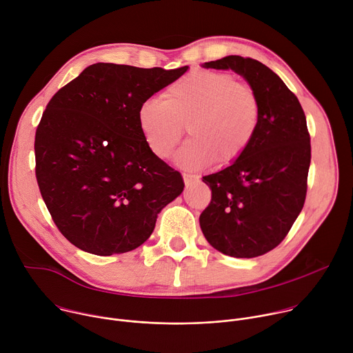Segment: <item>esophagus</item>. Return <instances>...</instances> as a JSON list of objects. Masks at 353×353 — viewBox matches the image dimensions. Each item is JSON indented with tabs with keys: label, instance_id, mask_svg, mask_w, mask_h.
<instances>
[{
	"label": "esophagus",
	"instance_id": "esophagus-1",
	"mask_svg": "<svg viewBox=\"0 0 353 353\" xmlns=\"http://www.w3.org/2000/svg\"><path fill=\"white\" fill-rule=\"evenodd\" d=\"M183 179H184V184H185V187H187V188H188L190 185H192V184L198 180L195 176L188 174V173H184V174H183Z\"/></svg>",
	"mask_w": 353,
	"mask_h": 353
}]
</instances>
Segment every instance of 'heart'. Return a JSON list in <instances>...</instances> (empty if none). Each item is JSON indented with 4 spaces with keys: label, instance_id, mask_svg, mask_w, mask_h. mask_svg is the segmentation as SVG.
Returning <instances> with one entry per match:
<instances>
[{
    "label": "heart",
    "instance_id": "heart-1",
    "mask_svg": "<svg viewBox=\"0 0 353 353\" xmlns=\"http://www.w3.org/2000/svg\"><path fill=\"white\" fill-rule=\"evenodd\" d=\"M260 121L254 89L228 72L195 70L170 83L163 99H148L138 110V125L150 152L169 159L180 143L184 125L191 139L177 162L196 170L216 161L229 165L253 141Z\"/></svg>",
    "mask_w": 353,
    "mask_h": 353
}]
</instances>
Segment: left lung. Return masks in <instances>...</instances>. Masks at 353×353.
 Segmentation results:
<instances>
[{
    "mask_svg": "<svg viewBox=\"0 0 353 353\" xmlns=\"http://www.w3.org/2000/svg\"><path fill=\"white\" fill-rule=\"evenodd\" d=\"M203 67L243 77L257 93L260 121L239 159L203 177L212 198L199 226L221 253L259 257L285 239L305 205L312 159L306 116L285 82L257 60L228 56Z\"/></svg>",
    "mask_w": 353,
    "mask_h": 353,
    "instance_id": "8db88e82",
    "label": "left lung"
}]
</instances>
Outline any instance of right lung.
Listing matches in <instances>:
<instances>
[{
    "label": "right lung",
    "mask_w": 353,
    "mask_h": 353,
    "mask_svg": "<svg viewBox=\"0 0 353 353\" xmlns=\"http://www.w3.org/2000/svg\"><path fill=\"white\" fill-rule=\"evenodd\" d=\"M187 70L97 63L48 102L34 138L36 179L50 215L75 247L96 256L139 247L183 192L181 174L143 141L138 110Z\"/></svg>",
    "instance_id": "add662e5"
}]
</instances>
